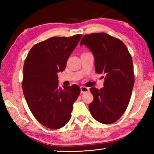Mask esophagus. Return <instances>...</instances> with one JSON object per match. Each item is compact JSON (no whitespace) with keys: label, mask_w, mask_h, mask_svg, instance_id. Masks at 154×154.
Segmentation results:
<instances>
[{"label":"esophagus","mask_w":154,"mask_h":154,"mask_svg":"<svg viewBox=\"0 0 154 154\" xmlns=\"http://www.w3.org/2000/svg\"><path fill=\"white\" fill-rule=\"evenodd\" d=\"M89 91V89L88 87H84V86H81V93H88Z\"/></svg>","instance_id":"esophagus-1"}]
</instances>
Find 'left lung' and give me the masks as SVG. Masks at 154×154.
I'll return each instance as SVG.
<instances>
[{
  "label": "left lung",
  "instance_id": "left-lung-1",
  "mask_svg": "<svg viewBox=\"0 0 154 154\" xmlns=\"http://www.w3.org/2000/svg\"><path fill=\"white\" fill-rule=\"evenodd\" d=\"M85 45L94 55L95 70L105 74L104 87H91V115L100 123L110 124L122 116L128 105L134 85L132 56L119 39L106 33L85 35L80 45Z\"/></svg>",
  "mask_w": 154,
  "mask_h": 154
}]
</instances>
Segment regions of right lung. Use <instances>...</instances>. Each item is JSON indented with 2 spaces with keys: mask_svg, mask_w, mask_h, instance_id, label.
I'll use <instances>...</instances> for the list:
<instances>
[{
  "mask_svg": "<svg viewBox=\"0 0 154 154\" xmlns=\"http://www.w3.org/2000/svg\"><path fill=\"white\" fill-rule=\"evenodd\" d=\"M81 37H52L39 42L24 61L22 86L25 99L35 119L48 128H61L69 122L80 94L77 85L59 87L57 73L65 70Z\"/></svg>",
  "mask_w": 154,
  "mask_h": 154,
  "instance_id": "right-lung-1",
  "label": "right lung"
}]
</instances>
